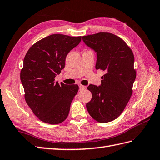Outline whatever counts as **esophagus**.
<instances>
[{
  "label": "esophagus",
  "instance_id": "esophagus-1",
  "mask_svg": "<svg viewBox=\"0 0 160 160\" xmlns=\"http://www.w3.org/2000/svg\"><path fill=\"white\" fill-rule=\"evenodd\" d=\"M79 89H80L81 90H85V89H86V86H82V85H79Z\"/></svg>",
  "mask_w": 160,
  "mask_h": 160
}]
</instances>
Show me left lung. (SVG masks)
<instances>
[{
    "label": "left lung",
    "instance_id": "8db88e82",
    "mask_svg": "<svg viewBox=\"0 0 160 160\" xmlns=\"http://www.w3.org/2000/svg\"><path fill=\"white\" fill-rule=\"evenodd\" d=\"M97 52L96 69L105 71L101 86L88 87L92 94L86 108L95 120L102 123L121 114L132 94L136 77L132 51L121 38L110 33H98L82 38Z\"/></svg>",
    "mask_w": 160,
    "mask_h": 160
}]
</instances>
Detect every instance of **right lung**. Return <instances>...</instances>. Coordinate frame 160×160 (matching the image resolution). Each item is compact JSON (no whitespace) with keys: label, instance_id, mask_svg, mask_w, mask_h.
I'll list each match as a JSON object with an SVG mask.
<instances>
[{"label":"right lung","instance_id":"add662e5","mask_svg":"<svg viewBox=\"0 0 160 160\" xmlns=\"http://www.w3.org/2000/svg\"><path fill=\"white\" fill-rule=\"evenodd\" d=\"M81 37L52 34L34 44L27 51L20 72L27 105L42 121L51 125L66 119L77 85L59 84L55 77L64 68L68 53Z\"/></svg>","mask_w":160,"mask_h":160}]
</instances>
